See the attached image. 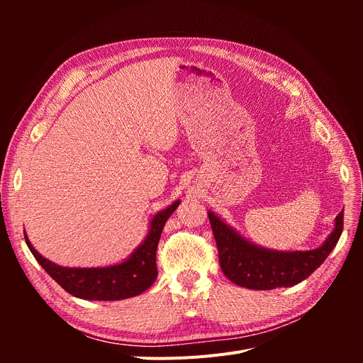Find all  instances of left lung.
I'll list each match as a JSON object with an SVG mask.
<instances>
[{
	"label": "left lung",
	"mask_w": 363,
	"mask_h": 363,
	"mask_svg": "<svg viewBox=\"0 0 363 363\" xmlns=\"http://www.w3.org/2000/svg\"><path fill=\"white\" fill-rule=\"evenodd\" d=\"M207 216L224 276L240 288L255 291L289 288L306 280L330 255L344 228L342 211L335 218V228L323 245L309 251H279L251 242L212 211Z\"/></svg>",
	"instance_id": "1"
}]
</instances>
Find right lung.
Listing matches in <instances>:
<instances>
[{
  "label": "right lung",
  "instance_id": "add662e5",
  "mask_svg": "<svg viewBox=\"0 0 363 363\" xmlns=\"http://www.w3.org/2000/svg\"><path fill=\"white\" fill-rule=\"evenodd\" d=\"M180 200L157 212L150 219L148 233L144 240L123 262L108 267L71 268L60 267L43 257L31 245L24 232L27 247L52 280H56L68 294L89 301H116L140 295L147 291L157 277L156 250L162 230L168 218L179 207Z\"/></svg>",
  "mask_w": 363,
  "mask_h": 363
}]
</instances>
